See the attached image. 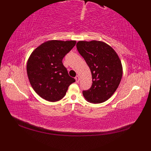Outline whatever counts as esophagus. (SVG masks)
Segmentation results:
<instances>
[{
  "label": "esophagus",
  "mask_w": 151,
  "mask_h": 151,
  "mask_svg": "<svg viewBox=\"0 0 151 151\" xmlns=\"http://www.w3.org/2000/svg\"><path fill=\"white\" fill-rule=\"evenodd\" d=\"M75 80H76V82H79V81H80V77H79V76L78 75H77L75 77Z\"/></svg>",
  "instance_id": "esophagus-1"
}]
</instances>
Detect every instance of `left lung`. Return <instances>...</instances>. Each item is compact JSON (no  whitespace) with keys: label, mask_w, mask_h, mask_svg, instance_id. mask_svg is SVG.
<instances>
[{"label":"left lung","mask_w":151,"mask_h":151,"mask_svg":"<svg viewBox=\"0 0 151 151\" xmlns=\"http://www.w3.org/2000/svg\"><path fill=\"white\" fill-rule=\"evenodd\" d=\"M76 48L92 75L91 87L83 91V95L91 103L105 102L116 91L121 81L123 67L119 58L110 45L100 41H80Z\"/></svg>","instance_id":"left-lung-1"}]
</instances>
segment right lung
Masks as SVG:
<instances>
[{"instance_id": "1", "label": "right lung", "mask_w": 151, "mask_h": 151, "mask_svg": "<svg viewBox=\"0 0 151 151\" xmlns=\"http://www.w3.org/2000/svg\"><path fill=\"white\" fill-rule=\"evenodd\" d=\"M76 41L50 40L35 49L28 60L27 71L34 90L50 102L61 100L75 79L69 75L62 60Z\"/></svg>"}]
</instances>
